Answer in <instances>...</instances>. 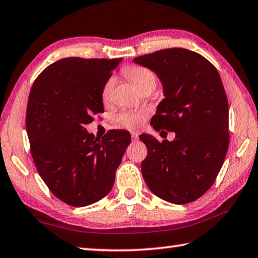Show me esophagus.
<instances>
[{"label":"esophagus","mask_w":258,"mask_h":258,"mask_svg":"<svg viewBox=\"0 0 258 258\" xmlns=\"http://www.w3.org/2000/svg\"><path fill=\"white\" fill-rule=\"evenodd\" d=\"M131 137H132V140L137 141V140L139 139V134L137 132H131Z\"/></svg>","instance_id":"1"}]
</instances>
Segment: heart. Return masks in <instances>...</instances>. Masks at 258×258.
Masks as SVG:
<instances>
[{
    "label": "heart",
    "instance_id": "heart-1",
    "mask_svg": "<svg viewBox=\"0 0 258 258\" xmlns=\"http://www.w3.org/2000/svg\"><path fill=\"white\" fill-rule=\"evenodd\" d=\"M124 75L127 80L132 83V84L137 87L138 91L145 90V89H155L157 77L156 74L149 68L141 67V66H130L124 68ZM113 87V80L109 78L106 82V84L103 85L102 89V100L103 101H108L110 99L111 91ZM146 113L143 111H133L127 110L123 111L118 116L119 123L126 126V127L135 128L141 126L143 120H145Z\"/></svg>",
    "mask_w": 258,
    "mask_h": 258
}]
</instances>
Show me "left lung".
I'll return each instance as SVG.
<instances>
[{
    "instance_id": "8db88e82",
    "label": "left lung",
    "mask_w": 258,
    "mask_h": 258,
    "mask_svg": "<svg viewBox=\"0 0 258 258\" xmlns=\"http://www.w3.org/2000/svg\"><path fill=\"white\" fill-rule=\"evenodd\" d=\"M133 61L151 69L163 85L165 99L150 124L156 131L175 132L173 141L163 142L140 135L148 150L143 178L165 202H195L213 185L229 147V104L220 74L203 55L182 47Z\"/></svg>"
}]
</instances>
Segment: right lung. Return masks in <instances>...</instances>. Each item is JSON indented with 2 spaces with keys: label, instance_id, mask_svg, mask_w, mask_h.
<instances>
[{
  "label": "right lung",
  "instance_id": "add662e5",
  "mask_svg": "<svg viewBox=\"0 0 258 258\" xmlns=\"http://www.w3.org/2000/svg\"><path fill=\"white\" fill-rule=\"evenodd\" d=\"M119 59L64 58L35 80L26 130L42 180L61 202L84 207L110 192L131 134L111 130L100 140L85 128L103 112L102 89Z\"/></svg>",
  "mask_w": 258,
  "mask_h": 258
}]
</instances>
